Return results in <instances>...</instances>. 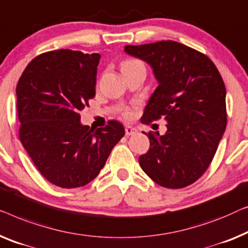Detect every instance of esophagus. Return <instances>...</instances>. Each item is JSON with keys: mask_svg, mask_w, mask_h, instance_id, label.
Segmentation results:
<instances>
[{"mask_svg": "<svg viewBox=\"0 0 248 248\" xmlns=\"http://www.w3.org/2000/svg\"><path fill=\"white\" fill-rule=\"evenodd\" d=\"M125 135L127 136H131V135H135V134H137V129L136 128H134V127H131V125H127V127H125Z\"/></svg>", "mask_w": 248, "mask_h": 248, "instance_id": "obj_1", "label": "esophagus"}]
</instances>
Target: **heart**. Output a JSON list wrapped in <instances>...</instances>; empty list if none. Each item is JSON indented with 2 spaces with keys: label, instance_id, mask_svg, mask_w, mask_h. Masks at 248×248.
I'll return each instance as SVG.
<instances>
[{
  "label": "heart",
  "instance_id": "b5f03b06",
  "mask_svg": "<svg viewBox=\"0 0 248 248\" xmlns=\"http://www.w3.org/2000/svg\"><path fill=\"white\" fill-rule=\"evenodd\" d=\"M136 64H141L139 61H136V59H128V61H125L123 62V66H131V65H136ZM129 111H125L124 112V116H129Z\"/></svg>",
  "mask_w": 248,
  "mask_h": 248
}]
</instances>
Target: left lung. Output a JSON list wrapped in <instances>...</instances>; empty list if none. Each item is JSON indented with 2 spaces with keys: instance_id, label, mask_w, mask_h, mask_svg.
<instances>
[{
  "instance_id": "8db88e82",
  "label": "left lung",
  "mask_w": 248,
  "mask_h": 248,
  "mask_svg": "<svg viewBox=\"0 0 248 248\" xmlns=\"http://www.w3.org/2000/svg\"><path fill=\"white\" fill-rule=\"evenodd\" d=\"M124 53L147 62L158 84L142 119L167 123L164 135L148 134L151 147L139 165L164 187L190 186L210 165L225 132L224 81L207 56L173 40L128 45Z\"/></svg>"
}]
</instances>
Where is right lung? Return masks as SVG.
<instances>
[{
	"label": "right lung",
	"mask_w": 248,
	"mask_h": 248,
	"mask_svg": "<svg viewBox=\"0 0 248 248\" xmlns=\"http://www.w3.org/2000/svg\"><path fill=\"white\" fill-rule=\"evenodd\" d=\"M100 58L71 49L41 54L27 66L16 86L23 148L38 170L64 189L95 179L124 136L118 121L95 130L81 123L79 111L95 95Z\"/></svg>",
	"instance_id": "obj_1"
}]
</instances>
